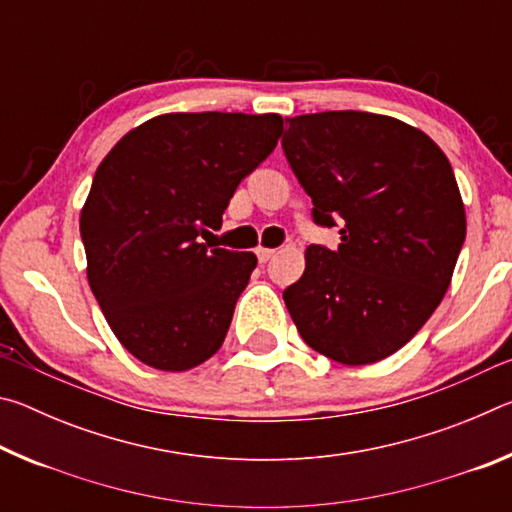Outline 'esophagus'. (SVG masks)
<instances>
[{"instance_id":"obj_1","label":"esophagus","mask_w":512,"mask_h":512,"mask_svg":"<svg viewBox=\"0 0 512 512\" xmlns=\"http://www.w3.org/2000/svg\"><path fill=\"white\" fill-rule=\"evenodd\" d=\"M275 255V250L273 248H264V246H259L257 248V259H259V262H268V259H271Z\"/></svg>"}]
</instances>
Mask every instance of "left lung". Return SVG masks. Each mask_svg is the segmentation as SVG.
<instances>
[{"label":"left lung","mask_w":512,"mask_h":512,"mask_svg":"<svg viewBox=\"0 0 512 512\" xmlns=\"http://www.w3.org/2000/svg\"><path fill=\"white\" fill-rule=\"evenodd\" d=\"M287 121V160L314 221L341 223V244L305 250L284 305L302 341L343 366L391 357L440 305L465 241L452 164L427 133L388 115L329 110Z\"/></svg>","instance_id":"obj_1"}]
</instances>
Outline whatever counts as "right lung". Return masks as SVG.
<instances>
[{"label": "right lung", "mask_w": 512, "mask_h": 512, "mask_svg": "<svg viewBox=\"0 0 512 512\" xmlns=\"http://www.w3.org/2000/svg\"><path fill=\"white\" fill-rule=\"evenodd\" d=\"M282 128L275 112H169L101 160L81 210L85 271L112 334L146 366L192 370L221 348L257 257L201 237Z\"/></svg>", "instance_id": "add662e5"}]
</instances>
